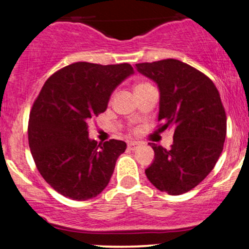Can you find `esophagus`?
<instances>
[{"label":"esophagus","mask_w":249,"mask_h":249,"mask_svg":"<svg viewBox=\"0 0 249 249\" xmlns=\"http://www.w3.org/2000/svg\"><path fill=\"white\" fill-rule=\"evenodd\" d=\"M138 145H139V142H136V141H131L127 142V147L130 148V150H134Z\"/></svg>","instance_id":"1"}]
</instances>
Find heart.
<instances>
[{
  "label": "heart",
  "instance_id": "b5f03b06",
  "mask_svg": "<svg viewBox=\"0 0 249 249\" xmlns=\"http://www.w3.org/2000/svg\"><path fill=\"white\" fill-rule=\"evenodd\" d=\"M145 85H147L146 83H141V84H138V85H136V88L134 89H138V88H142V87H145Z\"/></svg>",
  "mask_w": 249,
  "mask_h": 249
}]
</instances>
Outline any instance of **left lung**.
Listing matches in <instances>:
<instances>
[{
    "label": "left lung",
    "mask_w": 249,
    "mask_h": 249,
    "mask_svg": "<svg viewBox=\"0 0 249 249\" xmlns=\"http://www.w3.org/2000/svg\"><path fill=\"white\" fill-rule=\"evenodd\" d=\"M136 68L158 85L161 130H174L170 150L150 142L154 160L145 173L161 192L186 193L206 178L224 148L227 123L218 89L178 59L139 63Z\"/></svg>",
    "instance_id": "obj_1"
}]
</instances>
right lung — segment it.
<instances>
[{
    "instance_id": "add662e5",
    "label": "right lung",
    "mask_w": 249,
    "mask_h": 249,
    "mask_svg": "<svg viewBox=\"0 0 249 249\" xmlns=\"http://www.w3.org/2000/svg\"><path fill=\"white\" fill-rule=\"evenodd\" d=\"M133 68L77 62L43 85L29 117L28 139L37 170L56 192L72 200L95 198L107 186L126 142L89 138L88 123L107 110L115 89Z\"/></svg>"
}]
</instances>
